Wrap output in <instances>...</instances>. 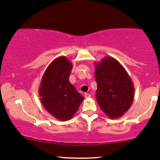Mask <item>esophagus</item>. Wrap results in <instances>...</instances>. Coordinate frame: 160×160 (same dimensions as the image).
I'll return each instance as SVG.
<instances>
[{"mask_svg":"<svg viewBox=\"0 0 160 160\" xmlns=\"http://www.w3.org/2000/svg\"><path fill=\"white\" fill-rule=\"evenodd\" d=\"M85 98H90L91 97V94L89 93H85Z\"/></svg>","mask_w":160,"mask_h":160,"instance_id":"obj_1","label":"esophagus"}]
</instances>
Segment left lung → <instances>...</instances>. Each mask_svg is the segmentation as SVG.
Masks as SVG:
<instances>
[{
	"instance_id": "1",
	"label": "left lung",
	"mask_w": 160,
	"mask_h": 160,
	"mask_svg": "<svg viewBox=\"0 0 160 160\" xmlns=\"http://www.w3.org/2000/svg\"><path fill=\"white\" fill-rule=\"evenodd\" d=\"M94 64L98 103L110 118H120L133 103V82L126 69L114 58L105 57Z\"/></svg>"
}]
</instances>
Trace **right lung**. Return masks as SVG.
I'll return each mask as SVG.
<instances>
[{
    "mask_svg": "<svg viewBox=\"0 0 160 160\" xmlns=\"http://www.w3.org/2000/svg\"><path fill=\"white\" fill-rule=\"evenodd\" d=\"M72 68V64L66 56L56 58L46 68L39 85L44 108L59 121L71 119L84 100L68 80Z\"/></svg>",
    "mask_w": 160,
    "mask_h": 160,
    "instance_id": "right-lung-1",
    "label": "right lung"
}]
</instances>
